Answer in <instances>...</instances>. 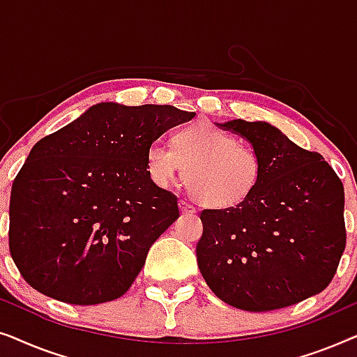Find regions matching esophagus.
Listing matches in <instances>:
<instances>
[{"instance_id": "obj_1", "label": "esophagus", "mask_w": 357, "mask_h": 357, "mask_svg": "<svg viewBox=\"0 0 357 357\" xmlns=\"http://www.w3.org/2000/svg\"><path fill=\"white\" fill-rule=\"evenodd\" d=\"M180 209H182L183 214H195L197 213V208L193 206V204H190L188 202H180Z\"/></svg>"}]
</instances>
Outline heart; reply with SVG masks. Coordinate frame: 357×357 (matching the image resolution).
I'll return each mask as SVG.
<instances>
[{
	"mask_svg": "<svg viewBox=\"0 0 357 357\" xmlns=\"http://www.w3.org/2000/svg\"><path fill=\"white\" fill-rule=\"evenodd\" d=\"M172 144L153 141L146 149V169L159 187H167L185 170L190 193L199 203L227 209L250 198L260 185V154L227 131L209 123L190 125L175 131Z\"/></svg>",
	"mask_w": 357,
	"mask_h": 357,
	"instance_id": "1",
	"label": "heart"
}]
</instances>
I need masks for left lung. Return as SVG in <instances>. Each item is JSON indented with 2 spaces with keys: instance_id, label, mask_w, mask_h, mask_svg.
I'll return each mask as SVG.
<instances>
[{
  "instance_id": "obj_1",
  "label": "left lung",
  "mask_w": 357,
  "mask_h": 357,
  "mask_svg": "<svg viewBox=\"0 0 357 357\" xmlns=\"http://www.w3.org/2000/svg\"><path fill=\"white\" fill-rule=\"evenodd\" d=\"M248 139L263 175L250 198L203 209L199 271L214 294L248 312L276 310L319 294L346 247L344 188L324 155L265 121L221 125Z\"/></svg>"
}]
</instances>
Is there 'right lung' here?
<instances>
[{
    "mask_svg": "<svg viewBox=\"0 0 357 357\" xmlns=\"http://www.w3.org/2000/svg\"><path fill=\"white\" fill-rule=\"evenodd\" d=\"M195 112L104 102L45 136L13 182L9 252L24 280L75 305L123 296L180 216L146 169L148 146Z\"/></svg>",
    "mask_w": 357,
    "mask_h": 357,
    "instance_id": "1",
    "label": "right lung"
}]
</instances>
